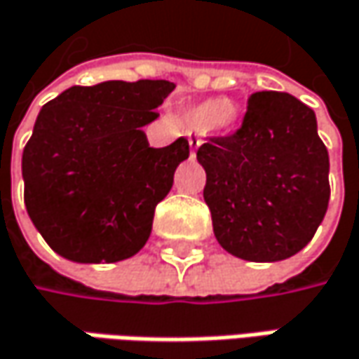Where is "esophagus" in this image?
Masks as SVG:
<instances>
[{"mask_svg": "<svg viewBox=\"0 0 359 359\" xmlns=\"http://www.w3.org/2000/svg\"><path fill=\"white\" fill-rule=\"evenodd\" d=\"M189 146H191V156H195V152H197V148L201 146V142L197 137H191V140H189Z\"/></svg>", "mask_w": 359, "mask_h": 359, "instance_id": "obj_1", "label": "esophagus"}]
</instances>
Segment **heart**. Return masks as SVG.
Returning <instances> with one entry per match:
<instances>
[{
	"instance_id": "obj_1",
	"label": "heart",
	"mask_w": 359,
	"mask_h": 359,
	"mask_svg": "<svg viewBox=\"0 0 359 359\" xmlns=\"http://www.w3.org/2000/svg\"><path fill=\"white\" fill-rule=\"evenodd\" d=\"M240 119V109L225 97H211L193 103L184 111V121L195 132H209V130H231Z\"/></svg>"
}]
</instances>
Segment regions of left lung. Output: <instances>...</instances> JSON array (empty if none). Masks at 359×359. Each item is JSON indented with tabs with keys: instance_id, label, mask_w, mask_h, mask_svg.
I'll return each mask as SVG.
<instances>
[{
	"instance_id": "8db88e82",
	"label": "left lung",
	"mask_w": 359,
	"mask_h": 359,
	"mask_svg": "<svg viewBox=\"0 0 359 359\" xmlns=\"http://www.w3.org/2000/svg\"><path fill=\"white\" fill-rule=\"evenodd\" d=\"M203 197L225 252L278 262L313 240L329 205V154L311 107L288 93L260 91L242 128L197 150Z\"/></svg>"
}]
</instances>
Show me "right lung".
<instances>
[{
    "instance_id": "obj_1",
    "label": "right lung",
    "mask_w": 359,
    "mask_h": 359,
    "mask_svg": "<svg viewBox=\"0 0 359 359\" xmlns=\"http://www.w3.org/2000/svg\"><path fill=\"white\" fill-rule=\"evenodd\" d=\"M175 83L142 79L71 87L36 117L22 154L24 201L34 227L71 262H119L137 254L154 209L189 158V142L152 148L144 126Z\"/></svg>"
}]
</instances>
